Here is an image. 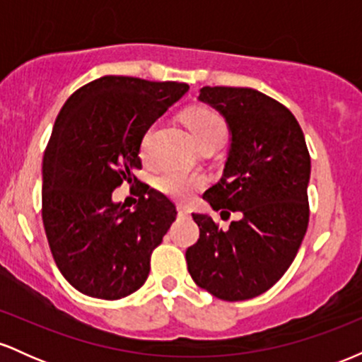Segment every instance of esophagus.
Returning <instances> with one entry per match:
<instances>
[{
    "mask_svg": "<svg viewBox=\"0 0 362 362\" xmlns=\"http://www.w3.org/2000/svg\"><path fill=\"white\" fill-rule=\"evenodd\" d=\"M177 209H178V214H180V216H189L190 214L189 209H187V207H184V206H178Z\"/></svg>",
    "mask_w": 362,
    "mask_h": 362,
    "instance_id": "1",
    "label": "esophagus"
}]
</instances>
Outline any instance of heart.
<instances>
[{
    "label": "heart",
    "instance_id": "b5f03b06",
    "mask_svg": "<svg viewBox=\"0 0 362 362\" xmlns=\"http://www.w3.org/2000/svg\"><path fill=\"white\" fill-rule=\"evenodd\" d=\"M184 120L187 127L190 129V134L199 146L207 143H221L226 136V122L211 107H192L184 114ZM153 129H148L144 134L141 149L146 151L148 141L151 138ZM204 185V178L199 173L182 172L177 168H165L158 173L155 178V187L160 192L173 199H187L190 194Z\"/></svg>",
    "mask_w": 362,
    "mask_h": 362
}]
</instances>
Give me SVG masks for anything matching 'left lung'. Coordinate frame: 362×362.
<instances>
[{"mask_svg": "<svg viewBox=\"0 0 362 362\" xmlns=\"http://www.w3.org/2000/svg\"><path fill=\"white\" fill-rule=\"evenodd\" d=\"M199 100L226 119L231 146L224 173L202 199L230 218L223 231L207 214H192L199 240L187 248L199 288L224 301L271 289L300 250L310 221V153L296 117L253 88L204 86Z\"/></svg>", "mask_w": 362, "mask_h": 362, "instance_id": "1", "label": "left lung"}]
</instances>
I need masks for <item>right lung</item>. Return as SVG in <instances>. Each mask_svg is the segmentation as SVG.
<instances>
[{"instance_id": "right-lung-1", "label": "right lung", "mask_w": 362, "mask_h": 362, "mask_svg": "<svg viewBox=\"0 0 362 362\" xmlns=\"http://www.w3.org/2000/svg\"><path fill=\"white\" fill-rule=\"evenodd\" d=\"M189 85L102 76L78 88L57 115L42 161V221L54 262L80 293L120 300L149 274L151 253L177 218L175 204L134 175L141 141ZM138 183L134 211L111 201Z\"/></svg>"}]
</instances>
